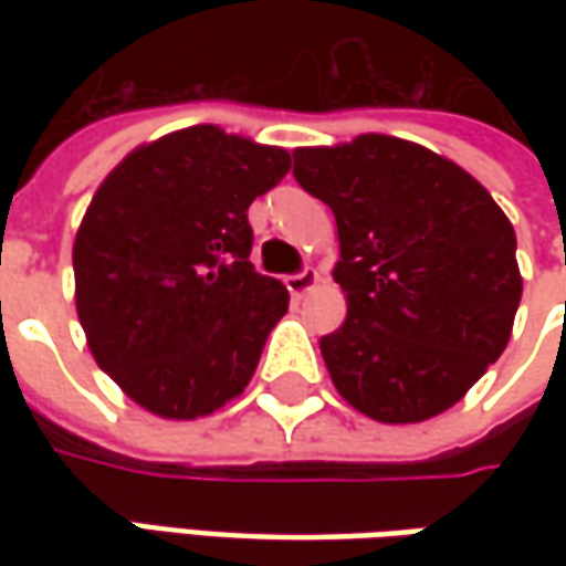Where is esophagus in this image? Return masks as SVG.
I'll return each mask as SVG.
<instances>
[{
  "mask_svg": "<svg viewBox=\"0 0 566 566\" xmlns=\"http://www.w3.org/2000/svg\"><path fill=\"white\" fill-rule=\"evenodd\" d=\"M317 283H321V273L315 268H305L302 273H293V276H286V290L293 298H302L305 293H312Z\"/></svg>",
  "mask_w": 566,
  "mask_h": 566,
  "instance_id": "1",
  "label": "esophagus"
}]
</instances>
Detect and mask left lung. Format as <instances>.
Listing matches in <instances>:
<instances>
[{
  "mask_svg": "<svg viewBox=\"0 0 566 566\" xmlns=\"http://www.w3.org/2000/svg\"><path fill=\"white\" fill-rule=\"evenodd\" d=\"M293 160L337 220L346 321L321 356L339 397L384 424L441 416L511 339L523 276L507 213L463 166L390 135Z\"/></svg>",
  "mask_w": 566,
  "mask_h": 566,
  "instance_id": "left-lung-1",
  "label": "left lung"
}]
</instances>
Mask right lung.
I'll list each match as a JSON object with an SVG mask.
<instances>
[{"instance_id": "right-lung-1", "label": "right lung", "mask_w": 566, "mask_h": 566, "mask_svg": "<svg viewBox=\"0 0 566 566\" xmlns=\"http://www.w3.org/2000/svg\"><path fill=\"white\" fill-rule=\"evenodd\" d=\"M290 172V150L191 125L135 147L94 191L72 249L91 356L160 419L235 400L290 308L251 268L249 207Z\"/></svg>"}]
</instances>
